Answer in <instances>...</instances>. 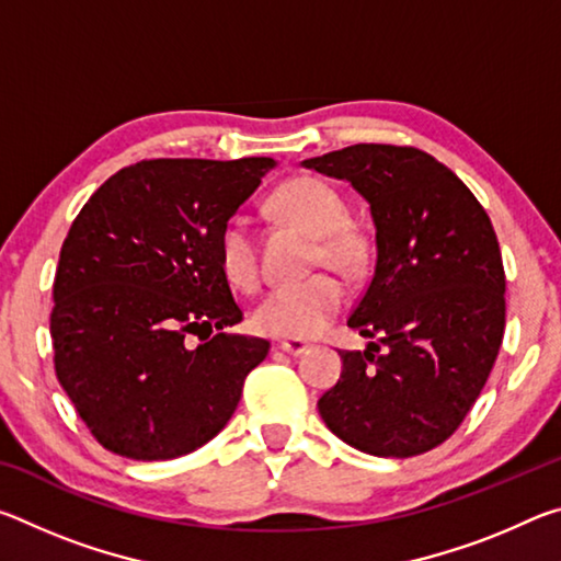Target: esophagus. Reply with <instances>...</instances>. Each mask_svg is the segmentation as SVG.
<instances>
[{"label":"esophagus","instance_id":"1","mask_svg":"<svg viewBox=\"0 0 561 561\" xmlns=\"http://www.w3.org/2000/svg\"><path fill=\"white\" fill-rule=\"evenodd\" d=\"M279 348L289 356H304L311 348V344H309V341H304V339H287V341H282Z\"/></svg>","mask_w":561,"mask_h":561}]
</instances>
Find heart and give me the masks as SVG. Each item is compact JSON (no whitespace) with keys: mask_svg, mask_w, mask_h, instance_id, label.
Segmentation results:
<instances>
[{"mask_svg":"<svg viewBox=\"0 0 561 561\" xmlns=\"http://www.w3.org/2000/svg\"><path fill=\"white\" fill-rule=\"evenodd\" d=\"M272 207L282 220L314 234V267H334L354 274L368 257L366 234L346 222V201L336 187L311 175L284 183L272 195ZM217 262L227 282L240 289H254L260 282V250L250 225L230 217L217 234ZM346 291L334 274L274 287L254 309V329L267 336L311 339L324 331L344 309Z\"/></svg>","mask_w":561,"mask_h":561,"instance_id":"b5f03b06","label":"heart"}]
</instances>
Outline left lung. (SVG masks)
I'll use <instances>...</instances> for the list:
<instances>
[{
	"instance_id": "left-lung-1",
	"label": "left lung",
	"mask_w": 561,
	"mask_h": 561,
	"mask_svg": "<svg viewBox=\"0 0 561 561\" xmlns=\"http://www.w3.org/2000/svg\"><path fill=\"white\" fill-rule=\"evenodd\" d=\"M371 205L376 262L346 324L374 339L339 351L319 398L329 431L378 458L438 448L460 428L505 334V267L485 207L413 146L356 144L304 160Z\"/></svg>"
}]
</instances>
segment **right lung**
I'll return each mask as SVG.
<instances>
[{"mask_svg":"<svg viewBox=\"0 0 561 561\" xmlns=\"http://www.w3.org/2000/svg\"><path fill=\"white\" fill-rule=\"evenodd\" d=\"M272 158H150L121 168L76 215L54 277L56 378L103 448L170 460L220 433L270 341L242 319L217 234ZM204 341L193 350L186 336Z\"/></svg>","mask_w":561,"mask_h":561,"instance_id":"obj_1","label":"right lung"}]
</instances>
